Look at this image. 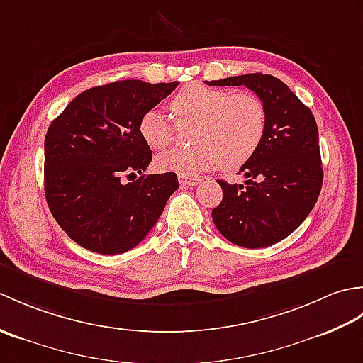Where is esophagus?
Wrapping results in <instances>:
<instances>
[{
    "label": "esophagus",
    "mask_w": 363,
    "mask_h": 363,
    "mask_svg": "<svg viewBox=\"0 0 363 363\" xmlns=\"http://www.w3.org/2000/svg\"><path fill=\"white\" fill-rule=\"evenodd\" d=\"M179 182L182 184V186H190V187H195L198 186L199 182H201V179L196 176H186V174H179Z\"/></svg>",
    "instance_id": "1"
}]
</instances>
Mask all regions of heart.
Wrapping results in <instances>:
<instances>
[{
    "label": "heart",
    "instance_id": "b5f03b06",
    "mask_svg": "<svg viewBox=\"0 0 363 363\" xmlns=\"http://www.w3.org/2000/svg\"><path fill=\"white\" fill-rule=\"evenodd\" d=\"M172 113L179 126L195 123L196 145L160 152L156 165L162 172L195 176L221 165L238 168L256 154L267 130L265 104L248 91L190 84L172 99ZM174 130L172 118L157 107L146 109L138 120V133L154 150L172 143Z\"/></svg>",
    "mask_w": 363,
    "mask_h": 363
}]
</instances>
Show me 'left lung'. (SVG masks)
<instances>
[{"label":"left lung","mask_w":363,"mask_h":363,"mask_svg":"<svg viewBox=\"0 0 363 363\" xmlns=\"http://www.w3.org/2000/svg\"><path fill=\"white\" fill-rule=\"evenodd\" d=\"M209 86H246L267 109V130L242 165L243 184L218 181L223 190L212 220L230 243L264 248L284 240L313 209L323 186L318 128L311 109L272 74L250 73Z\"/></svg>","instance_id":"obj_1"}]
</instances>
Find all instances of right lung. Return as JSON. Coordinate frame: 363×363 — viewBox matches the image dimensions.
<instances>
[{
  "mask_svg": "<svg viewBox=\"0 0 363 363\" xmlns=\"http://www.w3.org/2000/svg\"><path fill=\"white\" fill-rule=\"evenodd\" d=\"M177 84H104L82 91L52 120L45 137L46 203L82 248L106 256L135 248L179 187L173 172L142 174L152 152L138 133L142 113ZM137 172L133 183L119 181Z\"/></svg>",
  "mask_w": 363,
  "mask_h": 363,
  "instance_id": "right-lung-1",
  "label": "right lung"
}]
</instances>
